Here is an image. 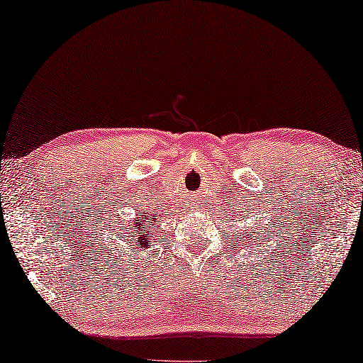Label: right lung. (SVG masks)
Listing matches in <instances>:
<instances>
[{
  "label": "right lung",
  "mask_w": 363,
  "mask_h": 363,
  "mask_svg": "<svg viewBox=\"0 0 363 363\" xmlns=\"http://www.w3.org/2000/svg\"><path fill=\"white\" fill-rule=\"evenodd\" d=\"M154 217L156 213H151L150 211L143 212V216H140L136 220L130 222L132 225H128L127 230L123 231V238H127L125 245L127 247H132V252L136 251V247H147L150 246V238L147 236V225L154 223Z\"/></svg>",
  "instance_id": "obj_1"
}]
</instances>
